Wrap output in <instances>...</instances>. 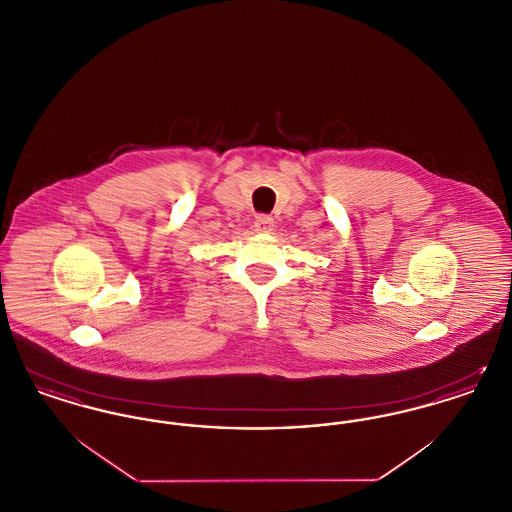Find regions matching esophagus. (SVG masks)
<instances>
[{
  "label": "esophagus",
  "instance_id": "esophagus-1",
  "mask_svg": "<svg viewBox=\"0 0 512 512\" xmlns=\"http://www.w3.org/2000/svg\"><path fill=\"white\" fill-rule=\"evenodd\" d=\"M272 228H274V220L268 215H259L255 220V230L261 232V234H270Z\"/></svg>",
  "mask_w": 512,
  "mask_h": 512
}]
</instances>
